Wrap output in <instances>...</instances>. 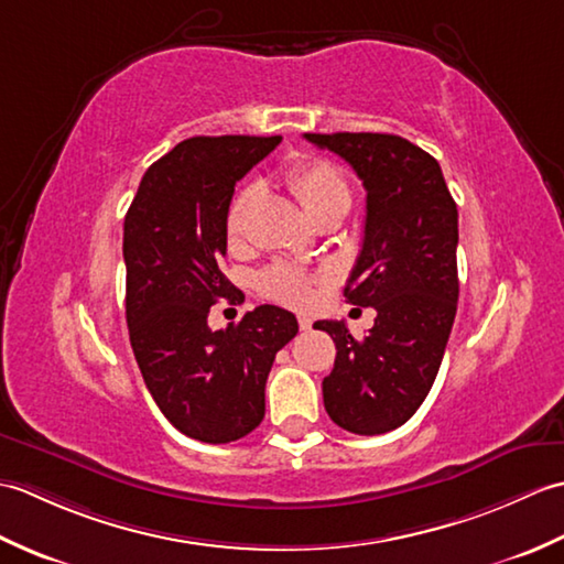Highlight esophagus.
<instances>
[{
	"instance_id": "esophagus-1",
	"label": "esophagus",
	"mask_w": 564,
	"mask_h": 564,
	"mask_svg": "<svg viewBox=\"0 0 564 564\" xmlns=\"http://www.w3.org/2000/svg\"><path fill=\"white\" fill-rule=\"evenodd\" d=\"M297 325H301V329H310V327H313V319H310L307 315H301V317H297Z\"/></svg>"
}]
</instances>
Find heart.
I'll list each match as a JSON object with an SVG mask.
<instances>
[{
	"label": "heart",
	"mask_w": 564,
	"mask_h": 564,
	"mask_svg": "<svg viewBox=\"0 0 564 564\" xmlns=\"http://www.w3.org/2000/svg\"><path fill=\"white\" fill-rule=\"evenodd\" d=\"M289 184L297 200L303 203L310 218H319L325 213H346L351 206V188L344 174L325 160H305L291 166ZM259 194L257 184H247L235 196L230 210H227V235L237 239L245 230L247 213ZM322 281V275L307 273L291 263H273L259 275V291L291 307H310L315 303V285Z\"/></svg>",
	"instance_id": "1"
}]
</instances>
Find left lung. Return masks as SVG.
Here are the masks:
<instances>
[{"label":"left lung","mask_w":564,"mask_h":564,"mask_svg":"<svg viewBox=\"0 0 564 564\" xmlns=\"http://www.w3.org/2000/svg\"><path fill=\"white\" fill-rule=\"evenodd\" d=\"M354 166L366 188L364 245L346 281V301L376 307L368 337L344 322L315 329L337 344L322 380L334 424L361 436L402 426L434 386L458 307V208L438 162L388 133H305Z\"/></svg>","instance_id":"left-lung-1"}]
</instances>
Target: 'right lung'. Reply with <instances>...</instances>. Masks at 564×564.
<instances>
[{
  "label": "right lung",
  "instance_id": "obj_1",
  "mask_svg": "<svg viewBox=\"0 0 564 564\" xmlns=\"http://www.w3.org/2000/svg\"><path fill=\"white\" fill-rule=\"evenodd\" d=\"M281 135L188 138L142 176L123 223L126 319L142 380L188 438L230 443L254 431L273 358L297 334L293 313L259 305L213 332L208 313L239 291L220 261L235 184Z\"/></svg>",
  "mask_w": 564,
  "mask_h": 564
}]
</instances>
